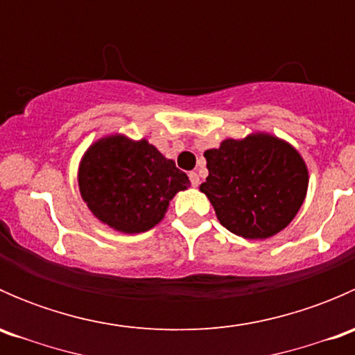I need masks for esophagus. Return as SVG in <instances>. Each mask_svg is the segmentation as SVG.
<instances>
[{
    "label": "esophagus",
    "mask_w": 355,
    "mask_h": 355,
    "mask_svg": "<svg viewBox=\"0 0 355 355\" xmlns=\"http://www.w3.org/2000/svg\"><path fill=\"white\" fill-rule=\"evenodd\" d=\"M189 178H191V184H192V187H199L200 180H199V175L196 173V171H191V173H189Z\"/></svg>",
    "instance_id": "1"
}]
</instances>
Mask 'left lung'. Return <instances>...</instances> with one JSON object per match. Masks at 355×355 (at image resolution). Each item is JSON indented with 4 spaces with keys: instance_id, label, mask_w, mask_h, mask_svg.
Here are the masks:
<instances>
[{
    "instance_id": "8db88e82",
    "label": "left lung",
    "mask_w": 355,
    "mask_h": 355,
    "mask_svg": "<svg viewBox=\"0 0 355 355\" xmlns=\"http://www.w3.org/2000/svg\"><path fill=\"white\" fill-rule=\"evenodd\" d=\"M209 175L200 192L220 223L244 239H268L293 220L307 191V168L287 142L266 134L227 139L204 153Z\"/></svg>"
}]
</instances>
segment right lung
Wrapping results in <instances>:
<instances>
[{
  "label": "right lung",
  "mask_w": 355,
  "mask_h": 355,
  "mask_svg": "<svg viewBox=\"0 0 355 355\" xmlns=\"http://www.w3.org/2000/svg\"><path fill=\"white\" fill-rule=\"evenodd\" d=\"M191 185L189 177L148 141L123 135L89 148L78 168V187L89 209L111 228L141 234L161 221L168 202Z\"/></svg>",
  "instance_id": "obj_1"
}]
</instances>
